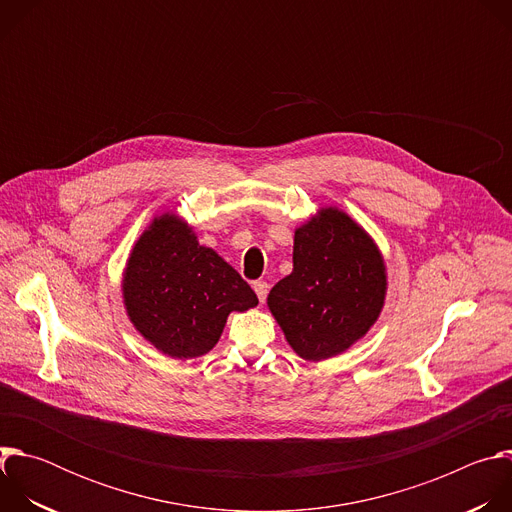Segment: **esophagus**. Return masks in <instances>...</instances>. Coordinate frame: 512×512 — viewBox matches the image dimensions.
I'll use <instances>...</instances> for the list:
<instances>
[{"mask_svg": "<svg viewBox=\"0 0 512 512\" xmlns=\"http://www.w3.org/2000/svg\"><path fill=\"white\" fill-rule=\"evenodd\" d=\"M253 289H255V294H257V298H259V302L263 304L265 298H267V291H269L267 281H255V283H253Z\"/></svg>", "mask_w": 512, "mask_h": 512, "instance_id": "esophagus-1", "label": "esophagus"}]
</instances>
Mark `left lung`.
Instances as JSON below:
<instances>
[{
	"label": "left lung",
	"instance_id": "left-lung-1",
	"mask_svg": "<svg viewBox=\"0 0 512 512\" xmlns=\"http://www.w3.org/2000/svg\"><path fill=\"white\" fill-rule=\"evenodd\" d=\"M385 291V263L373 239L346 212L322 208L296 231L294 271L273 285L267 306L291 348L324 360L369 332Z\"/></svg>",
	"mask_w": 512,
	"mask_h": 512
}]
</instances>
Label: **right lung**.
<instances>
[{"label":"right lung","mask_w":512,"mask_h":512,"mask_svg":"<svg viewBox=\"0 0 512 512\" xmlns=\"http://www.w3.org/2000/svg\"><path fill=\"white\" fill-rule=\"evenodd\" d=\"M123 300L139 334L172 358L206 354L231 312L259 302L251 285L170 212L154 218L135 243Z\"/></svg>","instance_id":"add662e5"}]
</instances>
